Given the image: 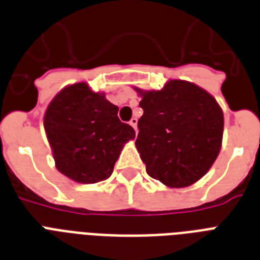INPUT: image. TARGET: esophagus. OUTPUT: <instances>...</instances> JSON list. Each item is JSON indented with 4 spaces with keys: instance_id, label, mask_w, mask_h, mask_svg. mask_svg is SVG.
Instances as JSON below:
<instances>
[{
    "instance_id": "34e87169",
    "label": "esophagus",
    "mask_w": 260,
    "mask_h": 260,
    "mask_svg": "<svg viewBox=\"0 0 260 260\" xmlns=\"http://www.w3.org/2000/svg\"><path fill=\"white\" fill-rule=\"evenodd\" d=\"M129 124H131V125H132V126H134L135 132L138 134V118H136V117L132 118V120H131V121H129Z\"/></svg>"
}]
</instances>
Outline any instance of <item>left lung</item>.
I'll list each match as a JSON object with an SVG mask.
<instances>
[{
    "label": "left lung",
    "instance_id": "8db88e82",
    "mask_svg": "<svg viewBox=\"0 0 260 260\" xmlns=\"http://www.w3.org/2000/svg\"><path fill=\"white\" fill-rule=\"evenodd\" d=\"M134 90L144 110L135 146L147 174L171 189L194 185L221 150V106L205 89L182 79H170L160 90Z\"/></svg>",
    "mask_w": 260,
    "mask_h": 260
}]
</instances>
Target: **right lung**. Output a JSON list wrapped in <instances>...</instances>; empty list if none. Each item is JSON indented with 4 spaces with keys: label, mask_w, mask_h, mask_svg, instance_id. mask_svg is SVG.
I'll use <instances>...</instances> for the list:
<instances>
[{
    "label": "right lung",
    "mask_w": 260,
    "mask_h": 260,
    "mask_svg": "<svg viewBox=\"0 0 260 260\" xmlns=\"http://www.w3.org/2000/svg\"><path fill=\"white\" fill-rule=\"evenodd\" d=\"M118 108L87 82L67 85L48 104L44 131L55 166L78 183L109 178L134 128L117 117Z\"/></svg>",
    "instance_id": "right-lung-1"
}]
</instances>
